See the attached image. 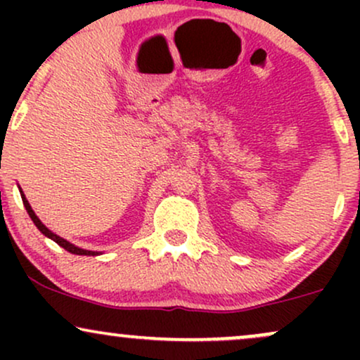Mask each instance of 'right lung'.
Segmentation results:
<instances>
[{
    "label": "right lung",
    "instance_id": "obj_1",
    "mask_svg": "<svg viewBox=\"0 0 360 360\" xmlns=\"http://www.w3.org/2000/svg\"><path fill=\"white\" fill-rule=\"evenodd\" d=\"M20 194H22L23 206H25V210H27V213L30 214L32 221L35 223V226H37V229H39L40 232H42V233L45 235V237H47V238H51V240L56 242L57 245H60L62 249H65V250H68V252H71V254H76V255H100V254H101V252H94V250H86V249H81V247L74 245V243L68 242V240H65V238H62V237H59V235H56V233H53V232H51V230H49L47 226H45L42 221H40V218L37 217L34 210H32L30 203H28V200H27V198H25V194H23V191H22V188H20Z\"/></svg>",
    "mask_w": 360,
    "mask_h": 360
}]
</instances>
